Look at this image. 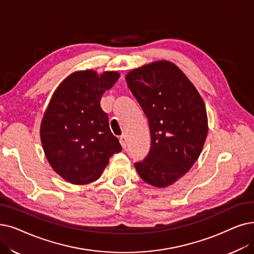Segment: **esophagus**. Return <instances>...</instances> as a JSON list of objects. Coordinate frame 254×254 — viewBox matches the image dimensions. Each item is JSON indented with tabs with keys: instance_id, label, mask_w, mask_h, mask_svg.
<instances>
[{
	"instance_id": "34e87169",
	"label": "esophagus",
	"mask_w": 254,
	"mask_h": 254,
	"mask_svg": "<svg viewBox=\"0 0 254 254\" xmlns=\"http://www.w3.org/2000/svg\"><path fill=\"white\" fill-rule=\"evenodd\" d=\"M119 142H120L121 146H123V148H126V147H127V136H126V135L120 136V138H119Z\"/></svg>"
}]
</instances>
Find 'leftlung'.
I'll return each mask as SVG.
<instances>
[{
	"label": "left lung",
	"instance_id": "left-lung-1",
	"mask_svg": "<svg viewBox=\"0 0 254 254\" xmlns=\"http://www.w3.org/2000/svg\"><path fill=\"white\" fill-rule=\"evenodd\" d=\"M129 90L148 119L151 145L135 163L145 183L165 188L197 161L207 136L202 97L186 74L169 61L141 66L126 75Z\"/></svg>",
	"mask_w": 254,
	"mask_h": 254
}]
</instances>
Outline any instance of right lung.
<instances>
[{
    "mask_svg": "<svg viewBox=\"0 0 254 254\" xmlns=\"http://www.w3.org/2000/svg\"><path fill=\"white\" fill-rule=\"evenodd\" d=\"M119 79L116 71L98 75L75 71L54 92L40 126L46 157L62 179L74 185L96 181L114 153L121 151L101 107L102 96Z\"/></svg>",
    "mask_w": 254,
    "mask_h": 254,
    "instance_id": "add662e5",
    "label": "right lung"
}]
</instances>
